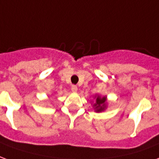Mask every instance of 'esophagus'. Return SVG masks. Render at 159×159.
<instances>
[{"mask_svg":"<svg viewBox=\"0 0 159 159\" xmlns=\"http://www.w3.org/2000/svg\"><path fill=\"white\" fill-rule=\"evenodd\" d=\"M71 90H72V92H78V87L76 85H72V87H71Z\"/></svg>","mask_w":159,"mask_h":159,"instance_id":"34e87169","label":"esophagus"}]
</instances>
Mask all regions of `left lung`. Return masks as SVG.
<instances>
[{
	"label": "left lung",
	"mask_w": 159,
	"mask_h": 159,
	"mask_svg": "<svg viewBox=\"0 0 159 159\" xmlns=\"http://www.w3.org/2000/svg\"><path fill=\"white\" fill-rule=\"evenodd\" d=\"M107 105H108V102H107L106 96H101L99 94L94 96V103L92 107L95 112L100 113L102 111H104L107 109Z\"/></svg>",
	"instance_id": "8db88e82"
}]
</instances>
